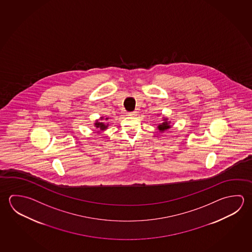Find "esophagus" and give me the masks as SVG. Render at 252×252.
<instances>
[{
	"label": "esophagus",
	"instance_id": "esophagus-1",
	"mask_svg": "<svg viewBox=\"0 0 252 252\" xmlns=\"http://www.w3.org/2000/svg\"><path fill=\"white\" fill-rule=\"evenodd\" d=\"M137 115L136 111H132V112H129V114L128 116H130V117H134V116Z\"/></svg>",
	"mask_w": 252,
	"mask_h": 252
}]
</instances>
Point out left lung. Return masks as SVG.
Segmentation results:
<instances>
[{
  "mask_svg": "<svg viewBox=\"0 0 252 252\" xmlns=\"http://www.w3.org/2000/svg\"><path fill=\"white\" fill-rule=\"evenodd\" d=\"M158 128V130L160 132H163V131L167 130L169 128H171L170 121H168L167 119H164L163 123H161V124L159 125Z\"/></svg>",
  "mask_w": 252,
  "mask_h": 252,
  "instance_id": "1",
  "label": "left lung"
}]
</instances>
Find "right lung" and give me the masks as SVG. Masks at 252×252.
Masks as SVG:
<instances>
[{"mask_svg": "<svg viewBox=\"0 0 252 252\" xmlns=\"http://www.w3.org/2000/svg\"><path fill=\"white\" fill-rule=\"evenodd\" d=\"M100 120H103V118H102H102H101ZM109 120L108 118H106V119H105V120ZM108 125L109 124L105 125L104 124V123H103V122H99L98 120H96V122L94 123V126H95V127L96 128H98V130H99V131H104V130H105V129H107V127H108Z\"/></svg>", "mask_w": 252, "mask_h": 252, "instance_id": "add662e5", "label": "right lung"}]
</instances>
